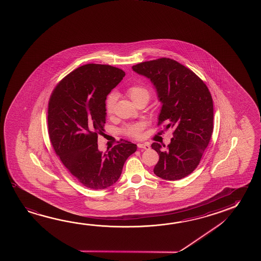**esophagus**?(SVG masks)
<instances>
[{"label":"esophagus","instance_id":"34e87169","mask_svg":"<svg viewBox=\"0 0 261 261\" xmlns=\"http://www.w3.org/2000/svg\"><path fill=\"white\" fill-rule=\"evenodd\" d=\"M137 146H138V148H143V149L145 150L150 149V145L148 144H146V143H145V144L139 143Z\"/></svg>","mask_w":261,"mask_h":261}]
</instances>
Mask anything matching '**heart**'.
Returning a JSON list of instances; mask_svg holds the SVG:
<instances>
[{"instance_id": "1", "label": "heart", "mask_w": 261, "mask_h": 261, "mask_svg": "<svg viewBox=\"0 0 261 261\" xmlns=\"http://www.w3.org/2000/svg\"><path fill=\"white\" fill-rule=\"evenodd\" d=\"M126 93L136 105L141 101L148 102L150 96H151L149 89L146 88L145 86H140V85H134V86H129L126 90ZM116 103V94L111 93V94H108L106 99V111L107 114L113 113ZM143 129H144V124L142 123H137V124H129L127 126H125L124 132L128 137H140Z\"/></svg>"}]
</instances>
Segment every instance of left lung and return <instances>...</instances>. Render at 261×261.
<instances>
[{"label":"left lung","mask_w":261,"mask_h":261,"mask_svg":"<svg viewBox=\"0 0 261 261\" xmlns=\"http://www.w3.org/2000/svg\"><path fill=\"white\" fill-rule=\"evenodd\" d=\"M132 69L147 77L162 103L158 124L174 129L171 143H153L159 154L154 175L178 180L191 174L200 162L213 132V100L205 83L190 69L169 58L143 62Z\"/></svg>","instance_id":"obj_1"}]
</instances>
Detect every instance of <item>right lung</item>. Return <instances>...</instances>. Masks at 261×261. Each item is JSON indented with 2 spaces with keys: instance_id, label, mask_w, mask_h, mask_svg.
<instances>
[{
  "instance_id": "1",
  "label": "right lung",
  "mask_w": 261,
  "mask_h": 261,
  "mask_svg": "<svg viewBox=\"0 0 261 261\" xmlns=\"http://www.w3.org/2000/svg\"><path fill=\"white\" fill-rule=\"evenodd\" d=\"M123 70L89 64L64 77L48 105V133L51 145L72 175L91 189L116 183L137 145L124 141L107 153L99 151L98 135L106 124V99L123 77Z\"/></svg>"
}]
</instances>
